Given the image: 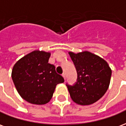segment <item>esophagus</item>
Instances as JSON below:
<instances>
[{
  "instance_id": "1",
  "label": "esophagus",
  "mask_w": 126,
  "mask_h": 126,
  "mask_svg": "<svg viewBox=\"0 0 126 126\" xmlns=\"http://www.w3.org/2000/svg\"><path fill=\"white\" fill-rule=\"evenodd\" d=\"M62 77H64V80L66 79V74H65V73H63V74H62Z\"/></svg>"
}]
</instances>
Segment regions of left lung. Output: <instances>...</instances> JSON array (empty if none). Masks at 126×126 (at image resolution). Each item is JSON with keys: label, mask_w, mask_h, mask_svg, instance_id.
Here are the masks:
<instances>
[{"label": "left lung", "mask_w": 126, "mask_h": 126, "mask_svg": "<svg viewBox=\"0 0 126 126\" xmlns=\"http://www.w3.org/2000/svg\"><path fill=\"white\" fill-rule=\"evenodd\" d=\"M69 55L78 74L74 85L66 84L70 97L79 105L93 104L108 89L111 69L105 60L88 51L78 54L70 52Z\"/></svg>", "instance_id": "8db88e82"}]
</instances>
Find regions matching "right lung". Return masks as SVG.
I'll return each instance as SVG.
<instances>
[{
  "instance_id": "right-lung-1",
  "label": "right lung",
  "mask_w": 126,
  "mask_h": 126,
  "mask_svg": "<svg viewBox=\"0 0 126 126\" xmlns=\"http://www.w3.org/2000/svg\"><path fill=\"white\" fill-rule=\"evenodd\" d=\"M50 55L49 52L35 50L19 60L13 68L11 77L16 91L30 103H47L57 84L64 82L54 65L48 63Z\"/></svg>"
}]
</instances>
